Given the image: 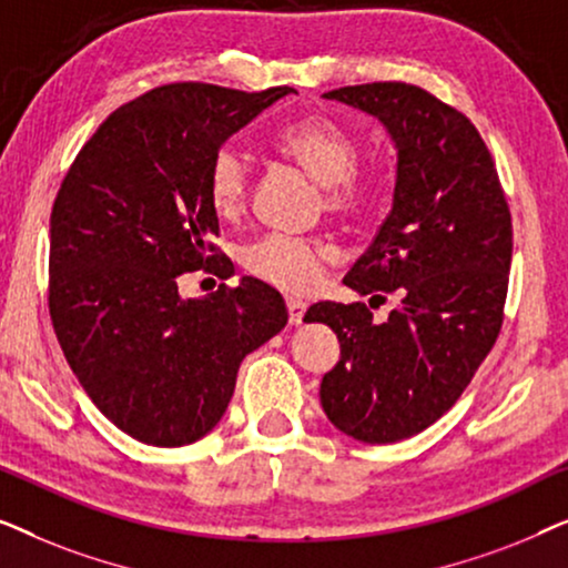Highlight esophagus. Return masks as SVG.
Instances as JSON below:
<instances>
[{"label":"esophagus","mask_w":568,"mask_h":568,"mask_svg":"<svg viewBox=\"0 0 568 568\" xmlns=\"http://www.w3.org/2000/svg\"><path fill=\"white\" fill-rule=\"evenodd\" d=\"M286 310H290V323L292 325H302V317L307 313V305L300 300H286Z\"/></svg>","instance_id":"esophagus-1"}]
</instances>
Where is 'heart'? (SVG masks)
<instances>
[{"label": "heart", "mask_w": 568, "mask_h": 568, "mask_svg": "<svg viewBox=\"0 0 568 568\" xmlns=\"http://www.w3.org/2000/svg\"><path fill=\"white\" fill-rule=\"evenodd\" d=\"M276 146L286 158L307 170L317 183L325 185V206L331 212H354L364 201V185L356 178L359 146L356 139L325 115L300 119L278 131ZM251 160L235 144L216 150L209 165V201L222 220L243 214L251 196ZM331 247L317 240L271 232L243 247L240 261L253 276L263 278L276 290L305 294L315 290L323 276Z\"/></svg>", "instance_id": "heart-1"}]
</instances>
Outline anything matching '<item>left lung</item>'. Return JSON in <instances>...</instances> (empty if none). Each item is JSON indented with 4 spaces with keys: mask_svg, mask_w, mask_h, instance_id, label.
Wrapping results in <instances>:
<instances>
[{
    "mask_svg": "<svg viewBox=\"0 0 568 568\" xmlns=\"http://www.w3.org/2000/svg\"><path fill=\"white\" fill-rule=\"evenodd\" d=\"M325 100L375 115L393 139V206L344 284L398 307L377 323L364 302H317L341 359L321 383L331 424L367 445L414 437L453 408L501 328L511 216L476 126L422 88L372 82Z\"/></svg>",
    "mask_w": 568,
    "mask_h": 568,
    "instance_id": "left-lung-1",
    "label": "left lung"
}]
</instances>
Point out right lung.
<instances>
[{"label":"right lung","mask_w":568,"mask_h":568,"mask_svg":"<svg viewBox=\"0 0 568 568\" xmlns=\"http://www.w3.org/2000/svg\"><path fill=\"white\" fill-rule=\"evenodd\" d=\"M292 88L165 84L121 105L77 154L51 212L49 310L92 403L152 447L214 429L240 362L286 325L282 294L253 276L183 300L178 276H230L212 240L209 165Z\"/></svg>","instance_id":"right-lung-1"}]
</instances>
